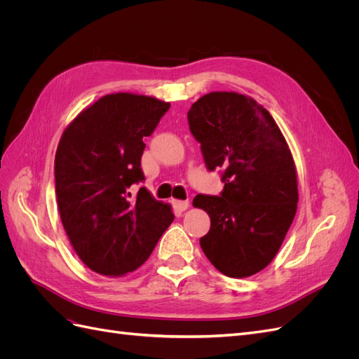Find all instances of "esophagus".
Listing matches in <instances>:
<instances>
[{
  "label": "esophagus",
  "instance_id": "1",
  "mask_svg": "<svg viewBox=\"0 0 359 359\" xmlns=\"http://www.w3.org/2000/svg\"><path fill=\"white\" fill-rule=\"evenodd\" d=\"M172 205L175 206L178 211H186L190 206V202L189 201H172Z\"/></svg>",
  "mask_w": 359,
  "mask_h": 359
}]
</instances>
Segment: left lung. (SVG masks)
<instances>
[{
  "mask_svg": "<svg viewBox=\"0 0 359 359\" xmlns=\"http://www.w3.org/2000/svg\"><path fill=\"white\" fill-rule=\"evenodd\" d=\"M206 168H222L220 196L198 194L210 232L201 247L222 274L250 277L271 264L283 244L298 203V177L290 148L274 118L255 99L214 91L187 114Z\"/></svg>",
  "mask_w": 359,
  "mask_h": 359,
  "instance_id": "1",
  "label": "left lung"
}]
</instances>
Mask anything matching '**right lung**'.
Masks as SVG:
<instances>
[{
  "label": "right lung",
  "mask_w": 359,
  "mask_h": 359,
  "mask_svg": "<svg viewBox=\"0 0 359 359\" xmlns=\"http://www.w3.org/2000/svg\"><path fill=\"white\" fill-rule=\"evenodd\" d=\"M170 103L114 93L85 107L64 130L55 154V191L69 241L94 273L121 277L137 269L175 219L145 187L140 157Z\"/></svg>",
  "instance_id": "add662e5"
}]
</instances>
